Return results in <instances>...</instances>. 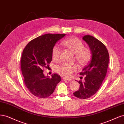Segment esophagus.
<instances>
[{
    "mask_svg": "<svg viewBox=\"0 0 124 124\" xmlns=\"http://www.w3.org/2000/svg\"><path fill=\"white\" fill-rule=\"evenodd\" d=\"M63 79L64 80H68V81L71 80V79L70 78H67V77H63Z\"/></svg>",
    "mask_w": 124,
    "mask_h": 124,
    "instance_id": "obj_1",
    "label": "esophagus"
}]
</instances>
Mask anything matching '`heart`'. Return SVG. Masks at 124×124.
<instances>
[{
  "instance_id": "obj_1",
  "label": "heart",
  "mask_w": 124,
  "mask_h": 124,
  "mask_svg": "<svg viewBox=\"0 0 124 124\" xmlns=\"http://www.w3.org/2000/svg\"><path fill=\"white\" fill-rule=\"evenodd\" d=\"M63 44L72 51L75 54V58L81 65L87 63L91 57V50L84 47L83 43L77 38H71L65 39L62 42ZM61 50L58 46L55 45L51 52L52 58L54 61H59L61 57ZM77 66L73 63H63L55 67V70L59 74L64 76H70L74 71L77 70Z\"/></svg>"
}]
</instances>
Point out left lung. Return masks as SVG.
Here are the masks:
<instances>
[{
  "label": "left lung",
  "mask_w": 124,
  "mask_h": 124,
  "mask_svg": "<svg viewBox=\"0 0 124 124\" xmlns=\"http://www.w3.org/2000/svg\"><path fill=\"white\" fill-rule=\"evenodd\" d=\"M82 39L88 44L92 57L80 73V75L85 76V81H78L80 84L79 89L73 94L77 98L86 99L94 95L101 86L106 76L109 55L105 45L97 39L86 35Z\"/></svg>",
  "instance_id": "1"
}]
</instances>
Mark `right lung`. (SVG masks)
<instances>
[{
  "instance_id": "1",
  "label": "right lung",
  "mask_w": 124,
  "mask_h": 124,
  "mask_svg": "<svg viewBox=\"0 0 124 124\" xmlns=\"http://www.w3.org/2000/svg\"><path fill=\"white\" fill-rule=\"evenodd\" d=\"M65 35L44 34L31 40L23 50L21 65L23 81L30 92L36 97H49L61 81L60 76L57 74L52 75L51 78L45 76L43 70L49 67L52 60V49Z\"/></svg>"
}]
</instances>
